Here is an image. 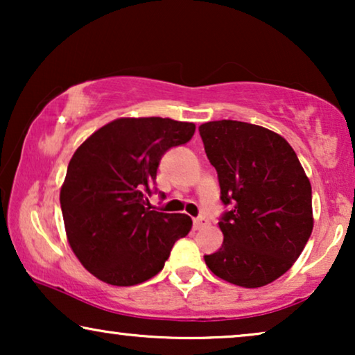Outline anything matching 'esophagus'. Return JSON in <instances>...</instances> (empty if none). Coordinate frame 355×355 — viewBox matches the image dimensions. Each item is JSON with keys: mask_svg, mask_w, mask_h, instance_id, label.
<instances>
[{"mask_svg": "<svg viewBox=\"0 0 355 355\" xmlns=\"http://www.w3.org/2000/svg\"><path fill=\"white\" fill-rule=\"evenodd\" d=\"M208 225V220L205 216H198L193 220V230H203V227H207Z\"/></svg>", "mask_w": 355, "mask_h": 355, "instance_id": "1", "label": "esophagus"}]
</instances>
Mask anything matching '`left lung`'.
Returning <instances> with one entry per match:
<instances>
[{"mask_svg":"<svg viewBox=\"0 0 355 355\" xmlns=\"http://www.w3.org/2000/svg\"><path fill=\"white\" fill-rule=\"evenodd\" d=\"M215 166L221 202L223 245L205 255L218 278L261 288L284 275L313 230L312 186L297 155L273 130L241 121L198 128Z\"/></svg>","mask_w":355,"mask_h":355,"instance_id":"8db88e82","label":"left lung"}]
</instances>
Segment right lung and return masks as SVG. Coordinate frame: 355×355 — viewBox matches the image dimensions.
<instances>
[{"label": "right lung", "instance_id": "right-lung-1", "mask_svg": "<svg viewBox=\"0 0 355 355\" xmlns=\"http://www.w3.org/2000/svg\"><path fill=\"white\" fill-rule=\"evenodd\" d=\"M196 124L169 118H121L76 150L60 202L67 241L80 263L113 286H134L163 270L192 220L145 207L169 148L187 144ZM162 198L164 193L159 192Z\"/></svg>", "mask_w": 355, "mask_h": 355}]
</instances>
